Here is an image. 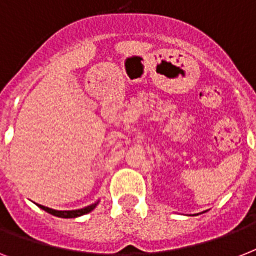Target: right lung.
<instances>
[{"label":"right lung","mask_w":256,"mask_h":256,"mask_svg":"<svg viewBox=\"0 0 256 256\" xmlns=\"http://www.w3.org/2000/svg\"><path fill=\"white\" fill-rule=\"evenodd\" d=\"M38 206L41 207L42 210H45L46 212H49L52 215H56V216H60V218H77V216H81V215H85L88 212L94 208L96 206V204H92V206H88L85 208H81V210H73V211H58V210H53V208H49V207L41 206V204H38Z\"/></svg>","instance_id":"add662e5"}]
</instances>
